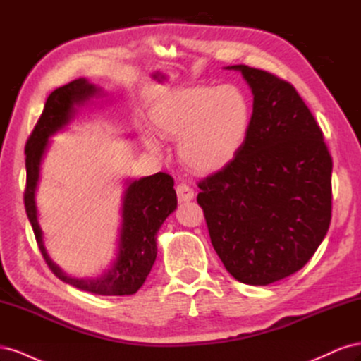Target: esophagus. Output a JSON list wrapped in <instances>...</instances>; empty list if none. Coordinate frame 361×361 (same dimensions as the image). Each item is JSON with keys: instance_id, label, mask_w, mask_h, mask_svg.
Here are the masks:
<instances>
[{"instance_id": "1", "label": "esophagus", "mask_w": 361, "mask_h": 361, "mask_svg": "<svg viewBox=\"0 0 361 361\" xmlns=\"http://www.w3.org/2000/svg\"><path fill=\"white\" fill-rule=\"evenodd\" d=\"M176 192H178V199L180 202H190L194 199V190L188 187L187 183H179L176 187Z\"/></svg>"}]
</instances>
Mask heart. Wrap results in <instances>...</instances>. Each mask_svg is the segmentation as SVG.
Returning a JSON list of instances; mask_svg holds the SVG:
<instances>
[{
	"mask_svg": "<svg viewBox=\"0 0 361 361\" xmlns=\"http://www.w3.org/2000/svg\"><path fill=\"white\" fill-rule=\"evenodd\" d=\"M162 135L179 140V157L195 171L224 167L243 149L250 133L251 106L236 85H197L173 94L155 116ZM149 147L157 149L147 137Z\"/></svg>",
	"mask_w": 361,
	"mask_h": 361,
	"instance_id": "heart-1",
	"label": "heart"
}]
</instances>
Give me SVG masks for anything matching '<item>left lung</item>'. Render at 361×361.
Wrapping results in <instances>:
<instances>
[{"label":"left lung","mask_w":361,"mask_h":361,"mask_svg":"<svg viewBox=\"0 0 361 361\" xmlns=\"http://www.w3.org/2000/svg\"><path fill=\"white\" fill-rule=\"evenodd\" d=\"M226 69L253 93L250 133L223 170L199 182L197 202L226 269L267 286L300 271L329 232L333 161L293 85L245 64Z\"/></svg>","instance_id":"8db88e82"}]
</instances>
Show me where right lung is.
Wrapping results in <instances>:
<instances>
[{
	"label": "right lung",
	"mask_w": 361,
	"mask_h": 361,
	"mask_svg": "<svg viewBox=\"0 0 361 361\" xmlns=\"http://www.w3.org/2000/svg\"><path fill=\"white\" fill-rule=\"evenodd\" d=\"M105 94L101 87L80 78L54 90L47 99L39 122L25 146L27 190L24 195L25 211L36 235L39 248L60 280L81 290L96 295H133L149 276L155 264L158 247L157 235L166 218L178 207L174 180L167 173H155L141 179H126L122 195V223L118 227L117 253L111 265L97 277L68 276L54 262L43 244V232L39 224L36 192L40 180L42 162L51 146L49 138L66 128L75 118L78 108L93 97Z\"/></svg>",
	"instance_id": "add662e5"
}]
</instances>
